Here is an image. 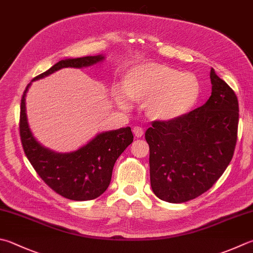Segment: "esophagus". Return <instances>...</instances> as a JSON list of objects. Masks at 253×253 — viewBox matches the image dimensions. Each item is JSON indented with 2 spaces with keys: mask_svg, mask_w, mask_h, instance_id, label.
Wrapping results in <instances>:
<instances>
[{
  "mask_svg": "<svg viewBox=\"0 0 253 253\" xmlns=\"http://www.w3.org/2000/svg\"><path fill=\"white\" fill-rule=\"evenodd\" d=\"M133 133H134V135L136 137H141L143 135V133H144V131H143V128L141 126H134L133 127Z\"/></svg>",
  "mask_w": 253,
  "mask_h": 253,
  "instance_id": "esophagus-1",
  "label": "esophagus"
}]
</instances>
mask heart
<instances>
[{"label":"heart","instance_id":"heart-1","mask_svg":"<svg viewBox=\"0 0 253 253\" xmlns=\"http://www.w3.org/2000/svg\"><path fill=\"white\" fill-rule=\"evenodd\" d=\"M199 96L197 78L166 65L146 63L128 71L123 85L114 88V99L123 109L130 100L145 101L147 117L154 121L177 120L192 110Z\"/></svg>","mask_w":253,"mask_h":253}]
</instances>
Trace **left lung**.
Here are the masks:
<instances>
[{"instance_id": "1", "label": "left lung", "mask_w": 253, "mask_h": 253, "mask_svg": "<svg viewBox=\"0 0 253 253\" xmlns=\"http://www.w3.org/2000/svg\"><path fill=\"white\" fill-rule=\"evenodd\" d=\"M211 96L204 106L169 122L154 121L145 132L150 179L162 201L179 204L211 187L235 152L239 104L233 90L211 70Z\"/></svg>"}]
</instances>
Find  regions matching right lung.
I'll return each instance as SVG.
<instances>
[{
    "label": "right lung",
    "mask_w": 253,
    "mask_h": 253,
    "mask_svg": "<svg viewBox=\"0 0 253 253\" xmlns=\"http://www.w3.org/2000/svg\"><path fill=\"white\" fill-rule=\"evenodd\" d=\"M104 59L103 55L60 60L27 84L21 100L20 135L24 152L41 178L57 194L71 201H90L106 192L111 182L114 163L133 142L131 127L101 132L87 144L69 153H58L42 146L30 128L25 97L35 80L63 68H84Z\"/></svg>",
    "instance_id": "1"
}]
</instances>
